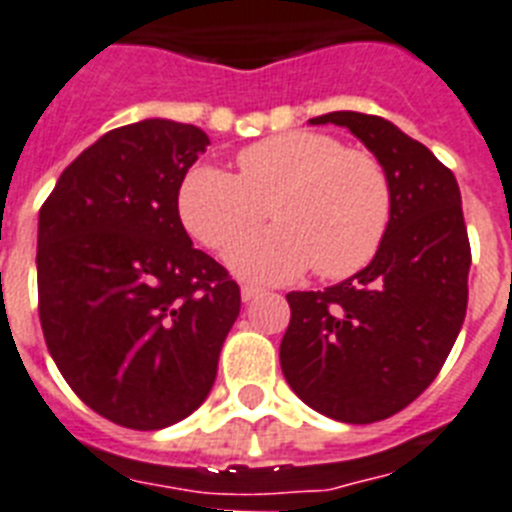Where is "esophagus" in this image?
Masks as SVG:
<instances>
[{
	"label": "esophagus",
	"mask_w": 512,
	"mask_h": 512,
	"mask_svg": "<svg viewBox=\"0 0 512 512\" xmlns=\"http://www.w3.org/2000/svg\"><path fill=\"white\" fill-rule=\"evenodd\" d=\"M264 293V290H261L259 285H243L240 287V298H243V301H253V298H259V295Z\"/></svg>",
	"instance_id": "1"
}]
</instances>
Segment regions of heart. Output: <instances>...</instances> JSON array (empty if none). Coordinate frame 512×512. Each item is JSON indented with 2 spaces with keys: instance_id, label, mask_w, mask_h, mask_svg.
I'll return each mask as SVG.
<instances>
[{
  "instance_id": "obj_1",
  "label": "heart",
  "mask_w": 512,
  "mask_h": 512,
  "mask_svg": "<svg viewBox=\"0 0 512 512\" xmlns=\"http://www.w3.org/2000/svg\"><path fill=\"white\" fill-rule=\"evenodd\" d=\"M177 214L211 251L230 248L272 214L277 225L227 256L246 280L285 282L308 266L342 280L377 256L392 219V185L369 151L345 149L329 133L287 130L240 151L238 175L193 164L177 188Z\"/></svg>"
}]
</instances>
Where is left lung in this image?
Here are the masks:
<instances>
[{
    "label": "left lung",
    "mask_w": 512,
    "mask_h": 512,
    "mask_svg": "<svg viewBox=\"0 0 512 512\" xmlns=\"http://www.w3.org/2000/svg\"><path fill=\"white\" fill-rule=\"evenodd\" d=\"M361 138L392 185V219L366 269L327 290L287 293L282 374L314 411L374 424L437 379L468 306V243L455 175L377 114L329 112Z\"/></svg>",
    "instance_id": "1"
}]
</instances>
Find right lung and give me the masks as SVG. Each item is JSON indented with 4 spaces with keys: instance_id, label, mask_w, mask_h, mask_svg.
I'll list each match as a JSON object with an SVG mask.
<instances>
[{
    "instance_id": "1",
    "label": "right lung",
    "mask_w": 512,
    "mask_h": 512,
    "mask_svg": "<svg viewBox=\"0 0 512 512\" xmlns=\"http://www.w3.org/2000/svg\"><path fill=\"white\" fill-rule=\"evenodd\" d=\"M206 146L183 122L114 128L38 211L46 348L88 408L138 432L204 403L240 314L238 282L193 248L177 214L180 180Z\"/></svg>"
}]
</instances>
